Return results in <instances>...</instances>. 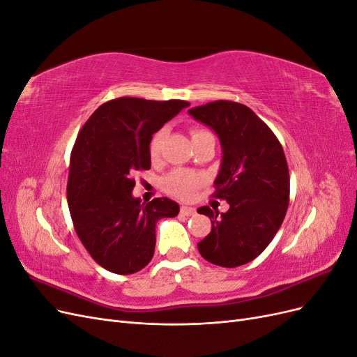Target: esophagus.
Masks as SVG:
<instances>
[{"mask_svg":"<svg viewBox=\"0 0 357 357\" xmlns=\"http://www.w3.org/2000/svg\"><path fill=\"white\" fill-rule=\"evenodd\" d=\"M180 213H181L183 215H192V214H195V208H193V207H188V205H181V207H180Z\"/></svg>","mask_w":357,"mask_h":357,"instance_id":"1","label":"esophagus"}]
</instances>
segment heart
Listing matches in <instances>:
<instances>
[{
  "label": "heart",
  "mask_w": 357,
  "mask_h": 357,
  "mask_svg": "<svg viewBox=\"0 0 357 357\" xmlns=\"http://www.w3.org/2000/svg\"><path fill=\"white\" fill-rule=\"evenodd\" d=\"M205 132L207 131H204V129H201V128H192L190 137L193 139ZM164 138H165V129H159V131L153 135L152 142H150L149 153H150V158H152L153 160H156L160 155V147H162V142H164ZM202 181H204L202 177L190 169H174V171H171L169 174H167L164 178H162V189H164L168 195L174 197L177 199L189 201L197 195V192L201 188Z\"/></svg>",
  "instance_id": "heart-1"
}]
</instances>
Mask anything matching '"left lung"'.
I'll list each match as a JSON object with an SVG mask.
<instances>
[{
    "label": "left lung",
    "instance_id": "8db88e82",
    "mask_svg": "<svg viewBox=\"0 0 357 357\" xmlns=\"http://www.w3.org/2000/svg\"><path fill=\"white\" fill-rule=\"evenodd\" d=\"M189 113L220 138L223 158L213 197L229 202V210L222 214L207 205L198 208L213 225L198 250L205 261L225 268L252 262L273 241L289 207L290 177L283 147L244 104L220 100L193 107Z\"/></svg>",
    "mask_w": 357,
    "mask_h": 357
}]
</instances>
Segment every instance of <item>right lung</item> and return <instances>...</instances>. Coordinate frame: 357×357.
I'll list each match as a JSON object with an SVG mask.
<instances>
[{
	"instance_id": "add662e5",
	"label": "right lung",
	"mask_w": 357,
	"mask_h": 357,
	"mask_svg": "<svg viewBox=\"0 0 357 357\" xmlns=\"http://www.w3.org/2000/svg\"><path fill=\"white\" fill-rule=\"evenodd\" d=\"M188 105L121 96L100 105L75 138L68 208L82 244L107 271L128 275L143 269L155 253L158 220L178 214L177 202H142L132 189L137 172L150 169L152 135Z\"/></svg>"
}]
</instances>
